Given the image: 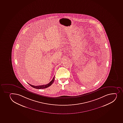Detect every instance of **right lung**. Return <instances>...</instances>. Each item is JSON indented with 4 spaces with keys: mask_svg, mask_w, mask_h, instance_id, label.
<instances>
[{
    "mask_svg": "<svg viewBox=\"0 0 123 123\" xmlns=\"http://www.w3.org/2000/svg\"><path fill=\"white\" fill-rule=\"evenodd\" d=\"M55 76L52 79V81L49 83L48 84L46 85H42V86H33V85H31L29 84V85H30L32 87H34L35 88L38 89H44L47 88V87H49L51 85H52V84H53V83L54 81L55 80Z\"/></svg>",
    "mask_w": 123,
    "mask_h": 123,
    "instance_id": "obj_1",
    "label": "right lung"
}]
</instances>
